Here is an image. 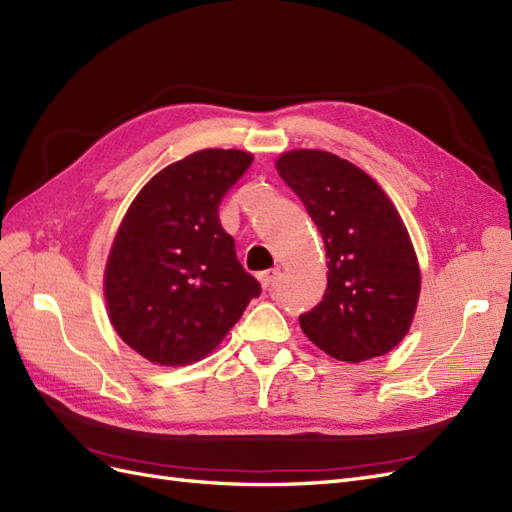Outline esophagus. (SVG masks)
<instances>
[{"label":"esophagus","mask_w":512,"mask_h":512,"mask_svg":"<svg viewBox=\"0 0 512 512\" xmlns=\"http://www.w3.org/2000/svg\"><path fill=\"white\" fill-rule=\"evenodd\" d=\"M277 277H280V269H269V271H265V273H260L258 280H260V286L267 290V288L273 286V282L277 280Z\"/></svg>","instance_id":"34e87169"}]
</instances>
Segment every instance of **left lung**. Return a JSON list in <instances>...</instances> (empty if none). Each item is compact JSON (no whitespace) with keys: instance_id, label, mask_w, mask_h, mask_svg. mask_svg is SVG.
I'll return each instance as SVG.
<instances>
[{"instance_id":"1","label":"left lung","mask_w":512,"mask_h":512,"mask_svg":"<svg viewBox=\"0 0 512 512\" xmlns=\"http://www.w3.org/2000/svg\"><path fill=\"white\" fill-rule=\"evenodd\" d=\"M318 226L327 290L303 316V333L346 363L391 352L412 327L421 269L408 228L374 177L320 149H292L275 162Z\"/></svg>"}]
</instances>
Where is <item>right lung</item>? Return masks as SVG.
Instances as JSON below:
<instances>
[{"instance_id":"right-lung-1","label":"right lung","mask_w":512,"mask_h":512,"mask_svg":"<svg viewBox=\"0 0 512 512\" xmlns=\"http://www.w3.org/2000/svg\"><path fill=\"white\" fill-rule=\"evenodd\" d=\"M252 160L239 149L190 153L153 175L123 215L104 299L113 329L143 359L164 367L205 359L260 294L218 218Z\"/></svg>"}]
</instances>
